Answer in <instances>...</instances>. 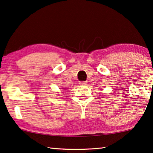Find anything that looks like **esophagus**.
<instances>
[{
    "instance_id": "esophagus-1",
    "label": "esophagus",
    "mask_w": 153,
    "mask_h": 153,
    "mask_svg": "<svg viewBox=\"0 0 153 153\" xmlns=\"http://www.w3.org/2000/svg\"><path fill=\"white\" fill-rule=\"evenodd\" d=\"M79 84H80V85H86V84H87V82H86V81H82V82H79Z\"/></svg>"
}]
</instances>
